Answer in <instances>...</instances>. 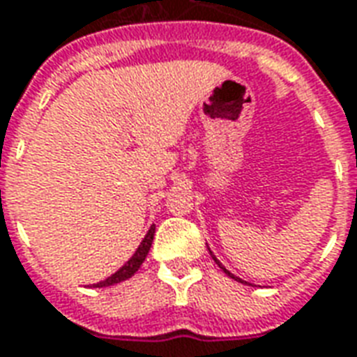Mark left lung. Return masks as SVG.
Listing matches in <instances>:
<instances>
[{"instance_id": "obj_1", "label": "left lung", "mask_w": 357, "mask_h": 357, "mask_svg": "<svg viewBox=\"0 0 357 357\" xmlns=\"http://www.w3.org/2000/svg\"><path fill=\"white\" fill-rule=\"evenodd\" d=\"M208 250H210V248H208ZM210 255H212V252H210ZM212 258H214V262H216L218 266H220V269H222V271H224L225 275H229V277H231V279H235V281H239V283H247V281H243V279H239V277H237V275H233V273H231V271H229V269H225L224 266H222V262H220V260H218L216 256L212 255Z\"/></svg>"}]
</instances>
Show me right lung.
I'll use <instances>...</instances> for the list:
<instances>
[{
    "label": "right lung",
    "instance_id": "add662e5",
    "mask_svg": "<svg viewBox=\"0 0 357 357\" xmlns=\"http://www.w3.org/2000/svg\"><path fill=\"white\" fill-rule=\"evenodd\" d=\"M153 239H155V225H151V229H149L147 235H145V239L141 241V245L137 247V250H135V255H133L122 268L118 269L116 273H112V275L107 277L105 281L93 284V287H110V284L122 283L126 279H130V277L141 268V264L145 262L149 250H151V245H153Z\"/></svg>",
    "mask_w": 357,
    "mask_h": 357
}]
</instances>
